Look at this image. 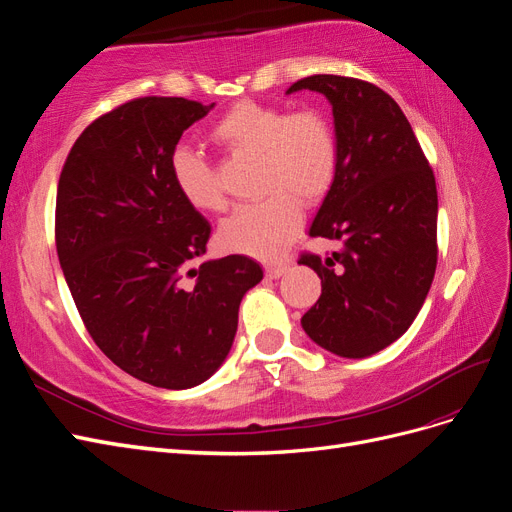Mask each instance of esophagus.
I'll list each match as a JSON object with an SVG mask.
<instances>
[{
  "label": "esophagus",
  "instance_id": "1",
  "mask_svg": "<svg viewBox=\"0 0 512 512\" xmlns=\"http://www.w3.org/2000/svg\"><path fill=\"white\" fill-rule=\"evenodd\" d=\"M286 271H288L286 265H267L265 267V273H267L269 280H277V277H282Z\"/></svg>",
  "mask_w": 512,
  "mask_h": 512
}]
</instances>
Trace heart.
I'll use <instances>...</instances> for the list:
<instances>
[{
	"mask_svg": "<svg viewBox=\"0 0 512 512\" xmlns=\"http://www.w3.org/2000/svg\"><path fill=\"white\" fill-rule=\"evenodd\" d=\"M211 141L235 158H258L260 203L241 205L220 224V243L230 252L280 256L303 224L301 203L314 205L331 190L339 147L333 123L314 108L241 100L213 123ZM181 198L203 213L222 211L226 198L215 168L194 149L179 145L168 160Z\"/></svg>",
	"mask_w": 512,
	"mask_h": 512,
	"instance_id": "obj_1",
	"label": "heart"
}]
</instances>
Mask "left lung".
<instances>
[{
	"mask_svg": "<svg viewBox=\"0 0 512 512\" xmlns=\"http://www.w3.org/2000/svg\"><path fill=\"white\" fill-rule=\"evenodd\" d=\"M299 89L327 96L339 147L309 228L339 250L299 256L322 284L301 324L324 350L363 359L404 335L425 303L438 262L436 177L399 104L374 83L314 74L286 94Z\"/></svg>",
	"mask_w": 512,
	"mask_h": 512,
	"instance_id": "obj_1",
	"label": "left lung"
}]
</instances>
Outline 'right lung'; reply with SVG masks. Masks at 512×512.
I'll return each mask as SVG.
<instances>
[{
	"label": "right lung",
	"mask_w": 512,
	"mask_h": 512,
	"mask_svg": "<svg viewBox=\"0 0 512 512\" xmlns=\"http://www.w3.org/2000/svg\"><path fill=\"white\" fill-rule=\"evenodd\" d=\"M213 108L185 98H134L83 130L61 168L59 265L96 346L126 374L190 389L218 369L237 333L258 262L207 252L209 222L170 179L181 134Z\"/></svg>",
	"instance_id": "add662e5"
}]
</instances>
